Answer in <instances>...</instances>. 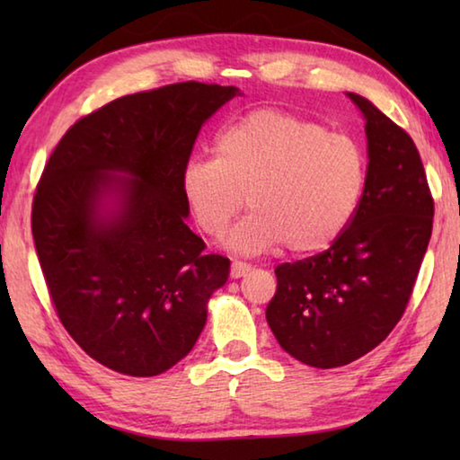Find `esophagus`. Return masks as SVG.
I'll list each match as a JSON object with an SVG mask.
<instances>
[{
    "label": "esophagus",
    "mask_w": 460,
    "mask_h": 460,
    "mask_svg": "<svg viewBox=\"0 0 460 460\" xmlns=\"http://www.w3.org/2000/svg\"><path fill=\"white\" fill-rule=\"evenodd\" d=\"M249 270H252V266H249V263H243V261H233V263H231V278H233V279L243 278Z\"/></svg>",
    "instance_id": "1"
}]
</instances>
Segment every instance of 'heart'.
I'll return each instance as SVG.
<instances>
[{"instance_id":"obj_1","label":"heart","mask_w":460,"mask_h":460,"mask_svg":"<svg viewBox=\"0 0 460 460\" xmlns=\"http://www.w3.org/2000/svg\"><path fill=\"white\" fill-rule=\"evenodd\" d=\"M365 186L367 155L353 137L276 109L231 123L215 158L190 160L181 176L194 223L213 239L225 237L245 197L252 213L229 245L249 255L282 243L296 255L324 252L353 221Z\"/></svg>"}]
</instances>
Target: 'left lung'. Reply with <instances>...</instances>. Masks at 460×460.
I'll return each instance as SVG.
<instances>
[{"label":"left lung","instance_id":"1","mask_svg":"<svg viewBox=\"0 0 460 460\" xmlns=\"http://www.w3.org/2000/svg\"><path fill=\"white\" fill-rule=\"evenodd\" d=\"M367 186L345 233L323 253L279 263L266 318L279 347L318 369L342 367L384 341L406 313L432 235L434 199L418 147L361 95Z\"/></svg>","mask_w":460,"mask_h":460}]
</instances>
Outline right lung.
<instances>
[{
    "label": "right lung",
    "mask_w": 460,
    "mask_h": 460,
    "mask_svg": "<svg viewBox=\"0 0 460 460\" xmlns=\"http://www.w3.org/2000/svg\"><path fill=\"white\" fill-rule=\"evenodd\" d=\"M235 95L186 81L115 99L68 128L36 186L32 235L54 310L123 376L184 359L227 282L231 261L186 225L181 176L202 123Z\"/></svg>",
    "instance_id": "obj_1"
}]
</instances>
